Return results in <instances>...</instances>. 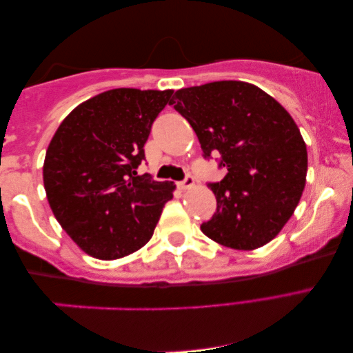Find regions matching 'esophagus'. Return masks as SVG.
<instances>
[{"label": "esophagus", "instance_id": "1", "mask_svg": "<svg viewBox=\"0 0 353 353\" xmlns=\"http://www.w3.org/2000/svg\"><path fill=\"white\" fill-rule=\"evenodd\" d=\"M178 186H180L181 189H189L194 186V176L192 175H186V178H184L183 181L178 183Z\"/></svg>", "mask_w": 353, "mask_h": 353}]
</instances>
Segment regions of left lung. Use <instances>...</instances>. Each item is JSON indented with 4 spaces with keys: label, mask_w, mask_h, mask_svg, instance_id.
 <instances>
[{
    "label": "left lung",
    "mask_w": 353,
    "mask_h": 353,
    "mask_svg": "<svg viewBox=\"0 0 353 353\" xmlns=\"http://www.w3.org/2000/svg\"><path fill=\"white\" fill-rule=\"evenodd\" d=\"M173 108L192 126L205 158L227 169L210 183L217 210L201 231L234 250H255L290 221L307 183L308 154L299 126L275 98L244 81H216L175 92Z\"/></svg>",
    "instance_id": "8db88e82"
}]
</instances>
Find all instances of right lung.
Masks as SVG:
<instances>
[{
    "label": "right lung",
    "mask_w": 353,
    "mask_h": 353,
    "mask_svg": "<svg viewBox=\"0 0 353 353\" xmlns=\"http://www.w3.org/2000/svg\"><path fill=\"white\" fill-rule=\"evenodd\" d=\"M173 90L112 89L62 120L43 163L46 199L74 244L98 259L131 255L152 239L175 184L136 169Z\"/></svg>",
    "instance_id": "right-lung-1"
}]
</instances>
